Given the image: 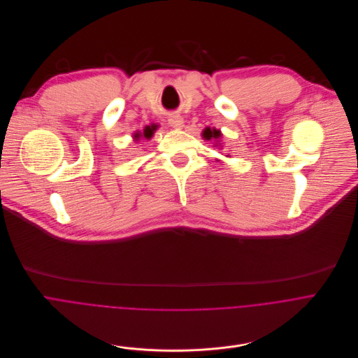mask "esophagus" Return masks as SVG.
Segmentation results:
<instances>
[{
    "instance_id": "34e87169",
    "label": "esophagus",
    "mask_w": 358,
    "mask_h": 358,
    "mask_svg": "<svg viewBox=\"0 0 358 358\" xmlns=\"http://www.w3.org/2000/svg\"><path fill=\"white\" fill-rule=\"evenodd\" d=\"M168 122L171 124V127L173 128H182L183 127V117H180L179 114H172L169 118H168Z\"/></svg>"
}]
</instances>
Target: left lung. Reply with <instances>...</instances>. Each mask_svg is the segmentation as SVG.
<instances>
[{"label":"left lung","instance_id":"1","mask_svg":"<svg viewBox=\"0 0 358 358\" xmlns=\"http://www.w3.org/2000/svg\"><path fill=\"white\" fill-rule=\"evenodd\" d=\"M201 135H203L204 139H217V142H220L219 139H220V136H222V132H220L219 129H216V128L211 129V128L207 127V128L203 131Z\"/></svg>","mask_w":358,"mask_h":358}]
</instances>
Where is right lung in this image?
Returning <instances> with one entry per match:
<instances>
[{"label": "right lung", "mask_w": 358, "mask_h": 358, "mask_svg": "<svg viewBox=\"0 0 358 358\" xmlns=\"http://www.w3.org/2000/svg\"><path fill=\"white\" fill-rule=\"evenodd\" d=\"M157 128H158V125L157 124H152V125H147L145 128H144V131H142V134L141 132H135L134 134V139L135 141H138L139 138H147V139H150L152 135H154V132L157 131Z\"/></svg>", "instance_id": "1"}]
</instances>
